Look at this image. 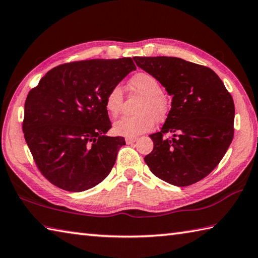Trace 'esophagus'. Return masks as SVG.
<instances>
[{"mask_svg": "<svg viewBox=\"0 0 258 258\" xmlns=\"http://www.w3.org/2000/svg\"><path fill=\"white\" fill-rule=\"evenodd\" d=\"M137 140H138V138H136V137H127L125 138V143H127L128 145H131V144L137 142Z\"/></svg>", "mask_w": 258, "mask_h": 258, "instance_id": "34e87169", "label": "esophagus"}]
</instances>
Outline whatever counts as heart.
I'll use <instances>...</instances> for the list:
<instances>
[{
    "label": "heart",
    "mask_w": 258,
    "mask_h": 258,
    "mask_svg": "<svg viewBox=\"0 0 258 258\" xmlns=\"http://www.w3.org/2000/svg\"><path fill=\"white\" fill-rule=\"evenodd\" d=\"M130 93L142 95L138 102L136 115H127L116 121L113 125L115 134L125 137L147 133L153 128L156 121L165 119L168 112V102L166 95L163 93L162 85L154 75L149 73H137L128 82ZM124 101L123 91L121 86L114 85L108 91L104 98V105L108 113L115 118L122 111Z\"/></svg>",
    "instance_id": "heart-1"
}]
</instances>
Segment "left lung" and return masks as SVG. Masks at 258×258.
<instances>
[{
    "label": "left lung",
    "mask_w": 258,
    "mask_h": 258,
    "mask_svg": "<svg viewBox=\"0 0 258 258\" xmlns=\"http://www.w3.org/2000/svg\"><path fill=\"white\" fill-rule=\"evenodd\" d=\"M173 96L162 130L150 135V171L175 186H187L210 174L234 138L235 104L215 72L177 57H134ZM172 133V138H165Z\"/></svg>",
    "instance_id": "obj_1"
}]
</instances>
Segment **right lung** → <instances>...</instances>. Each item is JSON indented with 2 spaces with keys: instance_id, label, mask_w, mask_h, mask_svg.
Returning <instances> with one entry per match:
<instances>
[{
  "instance_id": "add662e5",
  "label": "right lung",
  "mask_w": 258,
  "mask_h": 258,
  "mask_svg": "<svg viewBox=\"0 0 258 258\" xmlns=\"http://www.w3.org/2000/svg\"><path fill=\"white\" fill-rule=\"evenodd\" d=\"M136 66L131 58L90 59L53 67L29 92L22 129L39 171L70 192L94 187L108 176L123 137L112 127L104 98Z\"/></svg>"
}]
</instances>
